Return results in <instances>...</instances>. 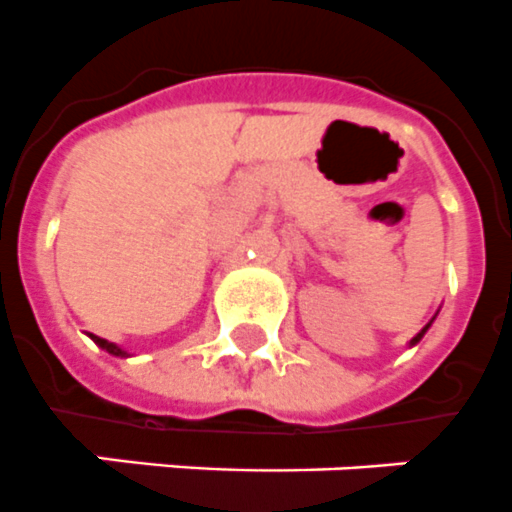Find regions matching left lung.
Returning a JSON list of instances; mask_svg holds the SVG:
<instances>
[{
	"instance_id": "left-lung-1",
	"label": "left lung",
	"mask_w": 512,
	"mask_h": 512,
	"mask_svg": "<svg viewBox=\"0 0 512 512\" xmlns=\"http://www.w3.org/2000/svg\"><path fill=\"white\" fill-rule=\"evenodd\" d=\"M429 326H431V323H426V326H423L421 331H418V334L413 336V339H410V344H418V342H421V339H423V334H426V331H429Z\"/></svg>"
}]
</instances>
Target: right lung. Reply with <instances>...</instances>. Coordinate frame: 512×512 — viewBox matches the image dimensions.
<instances>
[{
    "instance_id": "1",
    "label": "right lung",
    "mask_w": 512,
    "mask_h": 512,
    "mask_svg": "<svg viewBox=\"0 0 512 512\" xmlns=\"http://www.w3.org/2000/svg\"><path fill=\"white\" fill-rule=\"evenodd\" d=\"M91 339H94V344H99L102 350L110 352V355H115V357H128V352H126V350H120L118 344L107 342V339H99V336H91Z\"/></svg>"
}]
</instances>
